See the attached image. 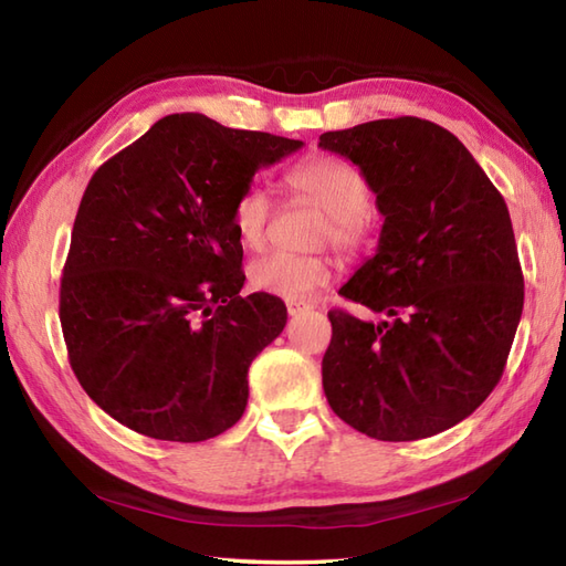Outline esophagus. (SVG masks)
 <instances>
[{"instance_id": "1", "label": "esophagus", "mask_w": 566, "mask_h": 566, "mask_svg": "<svg viewBox=\"0 0 566 566\" xmlns=\"http://www.w3.org/2000/svg\"><path fill=\"white\" fill-rule=\"evenodd\" d=\"M308 308H311V306L304 304V302H286V314H290V316L304 314V311H308Z\"/></svg>"}]
</instances>
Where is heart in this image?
<instances>
[{
    "label": "heart",
    "instance_id": "heart-1",
    "mask_svg": "<svg viewBox=\"0 0 566 566\" xmlns=\"http://www.w3.org/2000/svg\"><path fill=\"white\" fill-rule=\"evenodd\" d=\"M286 187L326 211V223L318 233L321 240H331L340 252H357L367 243L369 185L357 167L328 155H316L286 172ZM272 209L270 191L258 182L248 185L233 201L231 221L248 248L258 250L264 243ZM248 276L258 292L298 302L331 280V260L326 255L272 250L250 262Z\"/></svg>",
    "mask_w": 566,
    "mask_h": 566
}]
</instances>
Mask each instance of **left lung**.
<instances>
[{
	"label": "left lung",
	"instance_id": "1",
	"mask_svg": "<svg viewBox=\"0 0 566 566\" xmlns=\"http://www.w3.org/2000/svg\"><path fill=\"white\" fill-rule=\"evenodd\" d=\"M355 163L384 216L377 252L340 294L387 321L328 311L323 391L369 438L408 442L472 416L494 391L523 314L509 207L460 138L426 118L321 136Z\"/></svg>",
	"mask_w": 566,
	"mask_h": 566
}]
</instances>
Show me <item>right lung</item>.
I'll return each mask as SVG.
<instances>
[{
    "label": "right lung",
    "mask_w": 566,
    "mask_h": 566,
    "mask_svg": "<svg viewBox=\"0 0 566 566\" xmlns=\"http://www.w3.org/2000/svg\"><path fill=\"white\" fill-rule=\"evenodd\" d=\"M302 140L172 114L92 175L60 280V326L82 389L155 440L235 426L248 369L286 326L282 298L240 296L231 221L260 167Z\"/></svg>",
    "instance_id": "obj_1"
}]
</instances>
